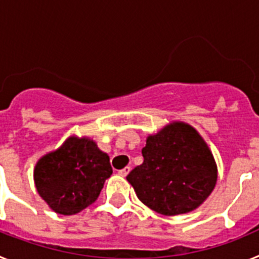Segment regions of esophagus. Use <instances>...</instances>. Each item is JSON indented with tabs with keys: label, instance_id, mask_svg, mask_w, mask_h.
<instances>
[{
	"label": "esophagus",
	"instance_id": "34e87169",
	"mask_svg": "<svg viewBox=\"0 0 259 259\" xmlns=\"http://www.w3.org/2000/svg\"><path fill=\"white\" fill-rule=\"evenodd\" d=\"M130 171H131V167L127 166V167H124V168H122V170H119L118 174H119V175H120V176H127Z\"/></svg>",
	"mask_w": 259,
	"mask_h": 259
}]
</instances>
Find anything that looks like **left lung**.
I'll return each instance as SVG.
<instances>
[{
    "label": "left lung",
    "mask_w": 259,
    "mask_h": 259,
    "mask_svg": "<svg viewBox=\"0 0 259 259\" xmlns=\"http://www.w3.org/2000/svg\"><path fill=\"white\" fill-rule=\"evenodd\" d=\"M144 162L127 175L137 197L163 215L184 214L209 197L217 164L206 143L185 123H172L148 137Z\"/></svg>",
    "instance_id": "obj_1"
}]
</instances>
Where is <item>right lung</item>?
<instances>
[{"label":"right lung","mask_w":259,"mask_h":259,"mask_svg":"<svg viewBox=\"0 0 259 259\" xmlns=\"http://www.w3.org/2000/svg\"><path fill=\"white\" fill-rule=\"evenodd\" d=\"M113 174L110 158L89 139L71 137L35 168L38 194L53 210L72 215L92 205Z\"/></svg>","instance_id":"1"}]
</instances>
